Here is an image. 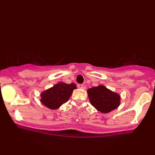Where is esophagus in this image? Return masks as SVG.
Returning a JSON list of instances; mask_svg holds the SVG:
<instances>
[{
    "label": "esophagus",
    "instance_id": "obj_1",
    "mask_svg": "<svg viewBox=\"0 0 155 155\" xmlns=\"http://www.w3.org/2000/svg\"><path fill=\"white\" fill-rule=\"evenodd\" d=\"M78 87L80 88V89H82V90H85V85H82V84H79V85H78Z\"/></svg>",
    "mask_w": 155,
    "mask_h": 155
}]
</instances>
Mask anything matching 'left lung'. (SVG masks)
Listing matches in <instances>:
<instances>
[{
	"label": "left lung",
	"mask_w": 155,
	"mask_h": 155,
	"mask_svg": "<svg viewBox=\"0 0 155 155\" xmlns=\"http://www.w3.org/2000/svg\"><path fill=\"white\" fill-rule=\"evenodd\" d=\"M87 95L90 104L102 113H109L120 104V95L105 86L100 85L89 88Z\"/></svg>",
	"instance_id": "left-lung-1"
}]
</instances>
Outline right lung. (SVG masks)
Instances as JSON below:
<instances>
[{"label":"right lung","mask_w":155,"mask_h":155,"mask_svg":"<svg viewBox=\"0 0 155 155\" xmlns=\"http://www.w3.org/2000/svg\"><path fill=\"white\" fill-rule=\"evenodd\" d=\"M76 88L75 83L58 82L41 92L40 101L49 109H58L62 104L69 100L73 90Z\"/></svg>","instance_id":"1"}]
</instances>
